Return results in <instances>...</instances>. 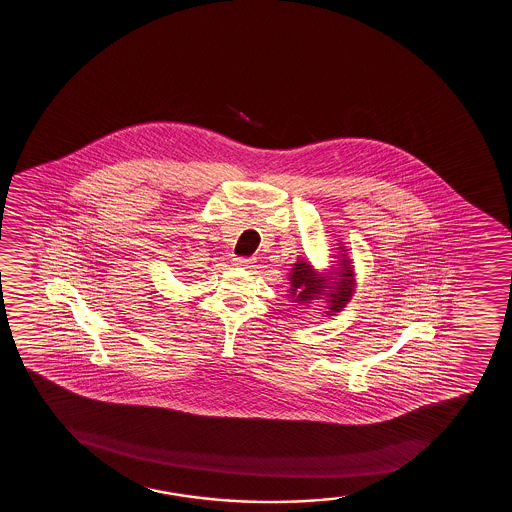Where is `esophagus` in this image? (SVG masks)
<instances>
[{"instance_id": "esophagus-1", "label": "esophagus", "mask_w": 512, "mask_h": 512, "mask_svg": "<svg viewBox=\"0 0 512 512\" xmlns=\"http://www.w3.org/2000/svg\"><path fill=\"white\" fill-rule=\"evenodd\" d=\"M253 263V258H244V256H235L234 265L235 266H249Z\"/></svg>"}]
</instances>
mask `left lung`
<instances>
[{
  "label": "left lung",
  "instance_id": "left-lung-1",
  "mask_svg": "<svg viewBox=\"0 0 512 512\" xmlns=\"http://www.w3.org/2000/svg\"><path fill=\"white\" fill-rule=\"evenodd\" d=\"M343 263H347V261H343ZM292 277H290V283H292V292H290V299H295L297 302H302V300H309L314 297V294H318V277H316V273L312 271L311 266L304 263V261H300V263H295V268H292V273H290ZM343 280H341L338 285H336V290L331 294V311L338 312L345 307L347 304L348 297L352 294V271H350V266H347V270L345 273L341 275Z\"/></svg>",
  "mask_w": 512,
  "mask_h": 512
}]
</instances>
